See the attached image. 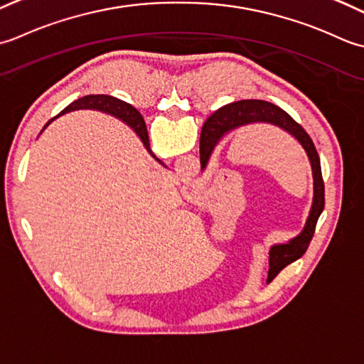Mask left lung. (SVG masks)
I'll use <instances>...</instances> for the list:
<instances>
[{
    "label": "left lung",
    "instance_id": "obj_1",
    "mask_svg": "<svg viewBox=\"0 0 364 364\" xmlns=\"http://www.w3.org/2000/svg\"><path fill=\"white\" fill-rule=\"evenodd\" d=\"M265 122L272 124L281 130L287 132L289 135L294 136L299 144L305 149L311 171H313V205H311L309 215L306 218L305 228L303 231L295 235L286 243H277L272 245L269 251V278L273 279L278 273L284 269L286 265L292 264L296 259L305 255V251L309 247V242L313 239L317 220L321 217L325 205V187L322 179V169H321V160H318V154L316 151V146L313 139L309 138L308 133L303 130L299 122H295L291 116H289L284 109L273 105L270 102L264 100H239L232 102L229 105H225L207 119L203 125L201 138H199V157H201V169H204L209 163L212 152L215 147L223 139L229 132L235 129H240L243 125Z\"/></svg>",
    "mask_w": 364,
    "mask_h": 364
}]
</instances>
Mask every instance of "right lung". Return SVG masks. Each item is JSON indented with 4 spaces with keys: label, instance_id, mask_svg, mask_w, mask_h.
<instances>
[{
    "label": "right lung",
    "instance_id": "add662e5",
    "mask_svg": "<svg viewBox=\"0 0 364 364\" xmlns=\"http://www.w3.org/2000/svg\"><path fill=\"white\" fill-rule=\"evenodd\" d=\"M77 109H95V111H102V113H108L111 116L117 117V119H121L122 122H125L129 125V127L136 133L138 138L141 139V143L144 144L146 151L149 152L152 157L157 160L159 163H161L157 157H155L151 146H149V135H147V129H146V124L143 116L139 114V111L136 108H133L130 103L127 102H122L119 99L113 97V95H105V94H95V95H86V97H81L75 102H72L69 107H65L61 113L58 116H55L53 119H50L46 127L42 129V132L47 129V125H50L51 121H55L56 117L63 116L65 113H70V111H77ZM41 132V133H42ZM163 165V163H161Z\"/></svg>",
    "mask_w": 364,
    "mask_h": 364
}]
</instances>
